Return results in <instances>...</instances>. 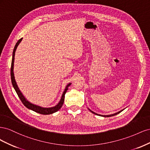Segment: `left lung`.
<instances>
[{
    "label": "left lung",
    "instance_id": "left-lung-1",
    "mask_svg": "<svg viewBox=\"0 0 150 150\" xmlns=\"http://www.w3.org/2000/svg\"><path fill=\"white\" fill-rule=\"evenodd\" d=\"M89 110L91 112H93V113H94V114H95V115H99V116H104V117H110V116H115V115H117V114H119L120 112H121L122 111H123V110H121V111H119V112H116V113H115V114H112V115H98L97 113H96V112H93V111H92L91 110H90L89 109Z\"/></svg>",
    "mask_w": 150,
    "mask_h": 150
}]
</instances>
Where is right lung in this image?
Instances as JSON below:
<instances>
[{"instance_id": "1", "label": "right lung", "mask_w": 150, "mask_h": 150, "mask_svg": "<svg viewBox=\"0 0 150 150\" xmlns=\"http://www.w3.org/2000/svg\"><path fill=\"white\" fill-rule=\"evenodd\" d=\"M22 38L20 39L19 40H18L17 42L16 43V46L14 47V49H13V54H12V63H11V81H12V84L13 88L16 90V91L18 95V96L20 98L21 101H22V103H23L24 105L27 108L29 109V110H33L36 112L39 113V114H41V115H51L52 114V113L55 112L56 111H57L59 110H60V108L62 106V104L64 103V96H65V94L66 93V91L68 89V87L71 84V83L68 84L66 87L64 89V91L62 95V97L61 100L59 101L56 106L52 107V108H42L40 106H37V105H35L34 104H32L30 102H29L27 99L24 98V96L22 95V94L21 93V91L19 90V88H18V86L16 84V82L15 81V78H14V75H13V62H14V56H15V52L16 51V49L17 47V46H19V43L21 42Z\"/></svg>"}]
</instances>
